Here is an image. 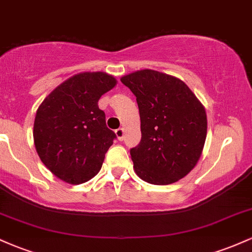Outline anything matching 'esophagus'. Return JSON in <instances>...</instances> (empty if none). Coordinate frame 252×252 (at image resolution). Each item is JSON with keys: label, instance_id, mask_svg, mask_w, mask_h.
<instances>
[{"label": "esophagus", "instance_id": "obj_1", "mask_svg": "<svg viewBox=\"0 0 252 252\" xmlns=\"http://www.w3.org/2000/svg\"><path fill=\"white\" fill-rule=\"evenodd\" d=\"M115 134H116L118 140L123 141V138H124V129L123 128H118L115 130Z\"/></svg>", "mask_w": 252, "mask_h": 252}]
</instances>
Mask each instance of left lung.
Returning a JSON list of instances; mask_svg holds the SVG:
<instances>
[{
  "mask_svg": "<svg viewBox=\"0 0 252 252\" xmlns=\"http://www.w3.org/2000/svg\"><path fill=\"white\" fill-rule=\"evenodd\" d=\"M121 82L140 111L142 137L130 149L136 174L153 185L180 180L195 167L206 140L202 104L182 80L158 71L134 72Z\"/></svg>",
  "mask_w": 252,
  "mask_h": 252,
  "instance_id": "1",
  "label": "left lung"
}]
</instances>
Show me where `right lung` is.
Listing matches in <instances>:
<instances>
[{"instance_id": "add662e5", "label": "right lung", "mask_w": 252, "mask_h": 252, "mask_svg": "<svg viewBox=\"0 0 252 252\" xmlns=\"http://www.w3.org/2000/svg\"><path fill=\"white\" fill-rule=\"evenodd\" d=\"M116 83L104 72H84L60 84L39 106L34 144L43 164L57 178L83 184L102 168L116 135L106 126L98 100Z\"/></svg>"}]
</instances>
